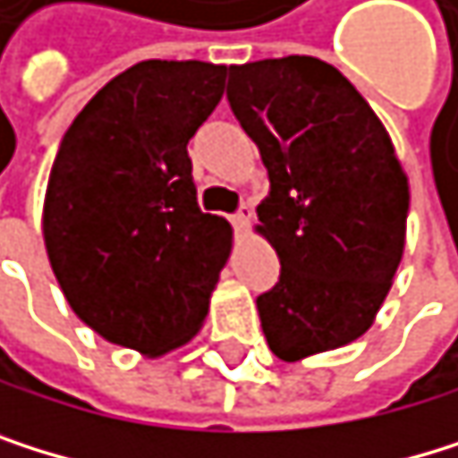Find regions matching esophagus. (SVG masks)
I'll return each instance as SVG.
<instances>
[{"mask_svg": "<svg viewBox=\"0 0 458 458\" xmlns=\"http://www.w3.org/2000/svg\"><path fill=\"white\" fill-rule=\"evenodd\" d=\"M250 218H254V208H240V213L237 216H232V224H234V229L237 232H245L248 226H250Z\"/></svg>", "mask_w": 458, "mask_h": 458, "instance_id": "1", "label": "esophagus"}]
</instances>
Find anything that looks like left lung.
Returning <instances> with one entry per match:
<instances>
[{
  "label": "left lung",
  "instance_id": "left-lung-1",
  "mask_svg": "<svg viewBox=\"0 0 458 458\" xmlns=\"http://www.w3.org/2000/svg\"><path fill=\"white\" fill-rule=\"evenodd\" d=\"M226 98L270 174L257 208L281 259L257 301L267 344L286 363L344 347L374 325L404 254L410 180L391 133L317 56L229 64Z\"/></svg>",
  "mask_w": 458,
  "mask_h": 458
}]
</instances>
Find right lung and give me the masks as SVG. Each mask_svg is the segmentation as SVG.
<instances>
[{"label":"right lung","mask_w":458,"mask_h":458,"mask_svg":"<svg viewBox=\"0 0 458 458\" xmlns=\"http://www.w3.org/2000/svg\"><path fill=\"white\" fill-rule=\"evenodd\" d=\"M226 64L147 59L67 128L46 185L43 242L64 301L111 344L164 358L201 330L232 224L201 213L188 141Z\"/></svg>","instance_id":"obj_1"}]
</instances>
